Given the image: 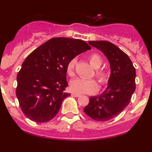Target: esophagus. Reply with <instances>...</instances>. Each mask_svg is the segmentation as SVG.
Masks as SVG:
<instances>
[{
    "instance_id": "1",
    "label": "esophagus",
    "mask_w": 152,
    "mask_h": 152,
    "mask_svg": "<svg viewBox=\"0 0 152 152\" xmlns=\"http://www.w3.org/2000/svg\"><path fill=\"white\" fill-rule=\"evenodd\" d=\"M72 95L73 96H75V97H79V96H80V94H76V93H73V94H72Z\"/></svg>"
}]
</instances>
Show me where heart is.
I'll return each mask as SVG.
<instances>
[{
  "label": "heart",
  "mask_w": 152,
  "mask_h": 152,
  "mask_svg": "<svg viewBox=\"0 0 152 152\" xmlns=\"http://www.w3.org/2000/svg\"><path fill=\"white\" fill-rule=\"evenodd\" d=\"M89 61L91 64L94 68H96V77L98 81L102 86H106L108 84L110 80V75L108 72L103 69H97L103 64V60L98 54H91L89 56ZM77 63V59L74 58L68 61L66 67L67 74L70 77H73L75 75V65ZM70 88L73 92L77 94H93L97 92L99 89L97 82L94 79L77 78L71 81Z\"/></svg>",
  "instance_id": "heart-1"
}]
</instances>
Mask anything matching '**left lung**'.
<instances>
[{"instance_id": "obj_1", "label": "left lung", "mask_w": 152, "mask_h": 152, "mask_svg": "<svg viewBox=\"0 0 152 152\" xmlns=\"http://www.w3.org/2000/svg\"><path fill=\"white\" fill-rule=\"evenodd\" d=\"M89 44L105 55L111 72L107 89L100 95L91 96L84 112L96 121H108L129 105L135 90V68L129 57L110 42L91 41Z\"/></svg>"}]
</instances>
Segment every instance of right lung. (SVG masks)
Listing matches in <instances>:
<instances>
[{
    "instance_id": "1",
    "label": "right lung",
    "mask_w": 152,
    "mask_h": 152,
    "mask_svg": "<svg viewBox=\"0 0 152 152\" xmlns=\"http://www.w3.org/2000/svg\"><path fill=\"white\" fill-rule=\"evenodd\" d=\"M91 49L86 42L56 37L45 42L26 57L17 74L16 94L24 115L36 123L55 117L70 94L66 67L77 55Z\"/></svg>"
}]
</instances>
